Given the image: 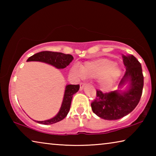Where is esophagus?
<instances>
[{
  "mask_svg": "<svg viewBox=\"0 0 156 156\" xmlns=\"http://www.w3.org/2000/svg\"><path fill=\"white\" fill-rule=\"evenodd\" d=\"M85 83H81L80 84V90H83V88H84V87L85 86Z\"/></svg>",
  "mask_w": 156,
  "mask_h": 156,
  "instance_id": "obj_1",
  "label": "esophagus"
}]
</instances>
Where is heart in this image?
Wrapping results in <instances>:
<instances>
[{
	"label": "heart",
	"instance_id": "heart-1",
	"mask_svg": "<svg viewBox=\"0 0 156 156\" xmlns=\"http://www.w3.org/2000/svg\"><path fill=\"white\" fill-rule=\"evenodd\" d=\"M73 72L79 74V71L73 68ZM82 76L88 79L98 78V85L101 89L107 91L112 87L121 74L120 68L114 60L106 58H98L84 62L81 65Z\"/></svg>",
	"mask_w": 156,
	"mask_h": 156
}]
</instances>
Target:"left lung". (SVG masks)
Instances as JSON below:
<instances>
[{
    "mask_svg": "<svg viewBox=\"0 0 156 156\" xmlns=\"http://www.w3.org/2000/svg\"><path fill=\"white\" fill-rule=\"evenodd\" d=\"M122 58L126 72L118 85L119 89L105 94L97 90L96 99L91 104L93 112L102 119L122 118L135 109L140 100L144 85L141 64L133 55H122ZM126 83L128 88L121 90Z\"/></svg>",
    "mask_w": 156,
    "mask_h": 156,
    "instance_id": "left-lung-1",
    "label": "left lung"
}]
</instances>
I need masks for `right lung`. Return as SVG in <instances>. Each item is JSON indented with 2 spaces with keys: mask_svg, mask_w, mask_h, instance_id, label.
<instances>
[{
  "mask_svg": "<svg viewBox=\"0 0 156 156\" xmlns=\"http://www.w3.org/2000/svg\"><path fill=\"white\" fill-rule=\"evenodd\" d=\"M73 57L70 54H65L60 52H54L44 51L33 55L29 58L27 61H39L47 63L54 66L57 69H64L70 64ZM80 89L79 84H67L65 87V90L63 97L62 102L58 113L51 119L44 121H36L42 125H51L62 120L67 116L69 112L71 102L73 94H75Z\"/></svg>",
  "mask_w": 156,
  "mask_h": 156,
  "instance_id": "obj_1",
  "label": "right lung"
}]
</instances>
